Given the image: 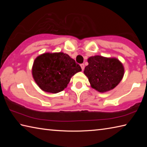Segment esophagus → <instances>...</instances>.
Listing matches in <instances>:
<instances>
[{
    "instance_id": "esophagus-1",
    "label": "esophagus",
    "mask_w": 147,
    "mask_h": 147,
    "mask_svg": "<svg viewBox=\"0 0 147 147\" xmlns=\"http://www.w3.org/2000/svg\"><path fill=\"white\" fill-rule=\"evenodd\" d=\"M80 67H81V68H82V70L84 71V64H81L80 65Z\"/></svg>"
}]
</instances>
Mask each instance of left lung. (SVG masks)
I'll return each instance as SVG.
<instances>
[{
  "mask_svg": "<svg viewBox=\"0 0 147 147\" xmlns=\"http://www.w3.org/2000/svg\"><path fill=\"white\" fill-rule=\"evenodd\" d=\"M88 62L84 73L88 78L91 88L100 93L114 89L123 78L124 66L115 58L96 55L89 57Z\"/></svg>",
  "mask_w": 147,
  "mask_h": 147,
  "instance_id": "obj_1",
  "label": "left lung"
}]
</instances>
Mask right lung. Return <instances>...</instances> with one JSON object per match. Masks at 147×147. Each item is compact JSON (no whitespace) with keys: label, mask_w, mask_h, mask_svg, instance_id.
<instances>
[{"label":"right lung","mask_w":147,"mask_h":147,"mask_svg":"<svg viewBox=\"0 0 147 147\" xmlns=\"http://www.w3.org/2000/svg\"><path fill=\"white\" fill-rule=\"evenodd\" d=\"M82 69L63 53H46L35 59L32 69L34 81L47 93H57L67 88L71 77Z\"/></svg>","instance_id":"right-lung-1"}]
</instances>
